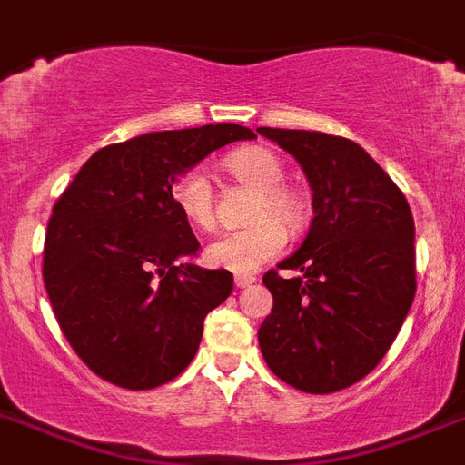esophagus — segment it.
Masks as SVG:
<instances>
[{"instance_id":"obj_1","label":"esophagus","mask_w":465,"mask_h":465,"mask_svg":"<svg viewBox=\"0 0 465 465\" xmlns=\"http://www.w3.org/2000/svg\"><path fill=\"white\" fill-rule=\"evenodd\" d=\"M253 282H256V277H253V275H235V287L237 289L252 287Z\"/></svg>"}]
</instances>
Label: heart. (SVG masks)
Listing matches in <instances>:
<instances>
[{"label":"heart","instance_id":"obj_1","mask_svg":"<svg viewBox=\"0 0 465 465\" xmlns=\"http://www.w3.org/2000/svg\"><path fill=\"white\" fill-rule=\"evenodd\" d=\"M225 172L244 185L256 190L252 221L242 230L223 232L206 247V261L213 268L235 275H252L263 263L275 259L287 244V230H299L305 223V202L301 193L284 185V164L272 150L247 145L230 153L223 160ZM173 202L190 223L209 230L216 223L213 188L204 169L194 166L181 173L173 185Z\"/></svg>","mask_w":465,"mask_h":465}]
</instances>
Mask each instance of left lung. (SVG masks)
Wrapping results in <instances>:
<instances>
[{
	"instance_id": "8db88e82",
	"label": "left lung",
	"mask_w": 465,
	"mask_h": 465,
	"mask_svg": "<svg viewBox=\"0 0 465 465\" xmlns=\"http://www.w3.org/2000/svg\"><path fill=\"white\" fill-rule=\"evenodd\" d=\"M312 188L299 252L263 275L272 311L259 346L272 374L312 395L352 386L383 360L416 293L414 218L402 190L357 143L320 131L271 129Z\"/></svg>"
}]
</instances>
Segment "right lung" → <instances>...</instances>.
Returning a JSON list of instances; mask_svg holds the SVG:
<instances>
[{"label": "right lung", "instance_id": "obj_1", "mask_svg": "<svg viewBox=\"0 0 465 465\" xmlns=\"http://www.w3.org/2000/svg\"><path fill=\"white\" fill-rule=\"evenodd\" d=\"M247 138L256 134L240 124L143 134L91 154L58 197L44 287L94 374L148 391L193 362L204 317L228 299L232 275L193 263L200 242L172 188L206 154Z\"/></svg>", "mask_w": 465, "mask_h": 465}]
</instances>
